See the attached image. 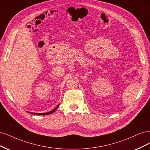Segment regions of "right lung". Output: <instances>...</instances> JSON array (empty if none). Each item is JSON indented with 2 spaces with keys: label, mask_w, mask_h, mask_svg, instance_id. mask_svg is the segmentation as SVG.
I'll return each mask as SVG.
<instances>
[{
  "label": "right lung",
  "mask_w": 150,
  "mask_h": 150,
  "mask_svg": "<svg viewBox=\"0 0 150 150\" xmlns=\"http://www.w3.org/2000/svg\"><path fill=\"white\" fill-rule=\"evenodd\" d=\"M59 105H58L57 107L55 108H54V110H53L52 111H51V112H47V113H32V114H35V115H49V114H51V113H54L55 111L58 108V107H59Z\"/></svg>",
  "instance_id": "obj_1"
}]
</instances>
